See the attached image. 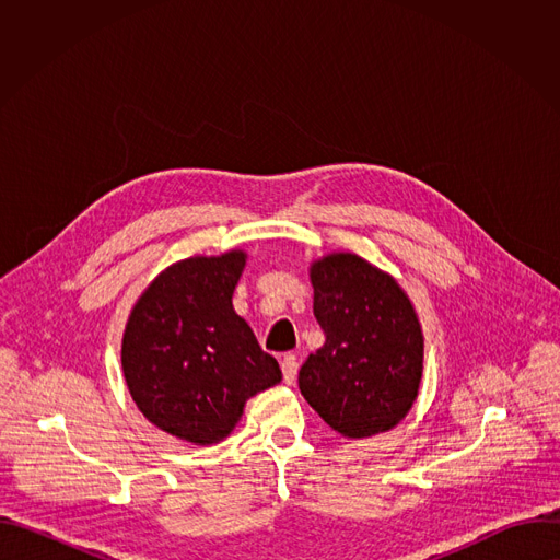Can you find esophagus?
Returning a JSON list of instances; mask_svg holds the SVG:
<instances>
[{"label":"esophagus","instance_id":"1","mask_svg":"<svg viewBox=\"0 0 560 560\" xmlns=\"http://www.w3.org/2000/svg\"><path fill=\"white\" fill-rule=\"evenodd\" d=\"M281 372H283V381L288 385H292L296 381V372H299V363H296V357L288 354L283 361H281Z\"/></svg>","mask_w":560,"mask_h":560}]
</instances>
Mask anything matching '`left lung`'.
Wrapping results in <instances>:
<instances>
[{
    "instance_id": "8db88e82",
    "label": "left lung",
    "mask_w": 560,
    "mask_h": 560,
    "mask_svg": "<svg viewBox=\"0 0 560 560\" xmlns=\"http://www.w3.org/2000/svg\"><path fill=\"white\" fill-rule=\"evenodd\" d=\"M310 277L326 343L301 365V394L348 439L394 428L412 408L423 372V335L410 299L357 255L316 261Z\"/></svg>"
}]
</instances>
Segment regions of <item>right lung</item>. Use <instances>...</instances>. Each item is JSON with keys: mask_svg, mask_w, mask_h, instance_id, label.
<instances>
[{"mask_svg": "<svg viewBox=\"0 0 560 560\" xmlns=\"http://www.w3.org/2000/svg\"><path fill=\"white\" fill-rule=\"evenodd\" d=\"M244 266L242 250L171 266L139 296L124 332L121 365L137 408L197 445L228 436L248 398L281 381L277 359L232 307Z\"/></svg>", "mask_w": 560, "mask_h": 560, "instance_id": "1", "label": "right lung"}]
</instances>
